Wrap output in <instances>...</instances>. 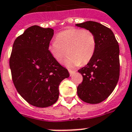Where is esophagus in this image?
<instances>
[{
  "label": "esophagus",
  "instance_id": "esophagus-1",
  "mask_svg": "<svg viewBox=\"0 0 132 132\" xmlns=\"http://www.w3.org/2000/svg\"><path fill=\"white\" fill-rule=\"evenodd\" d=\"M68 72H69V73H70V76H72V75L75 74V71H73V70H68Z\"/></svg>",
  "mask_w": 132,
  "mask_h": 132
}]
</instances>
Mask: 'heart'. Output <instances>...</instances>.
<instances>
[{"mask_svg":"<svg viewBox=\"0 0 132 132\" xmlns=\"http://www.w3.org/2000/svg\"><path fill=\"white\" fill-rule=\"evenodd\" d=\"M96 38L90 30L70 28L60 32L56 39L50 42L48 49L52 57L58 62H62L70 55L65 64L72 68L80 64H86L94 57L96 50Z\"/></svg>","mask_w":132,"mask_h":132,"instance_id":"1","label":"heart"}]
</instances>
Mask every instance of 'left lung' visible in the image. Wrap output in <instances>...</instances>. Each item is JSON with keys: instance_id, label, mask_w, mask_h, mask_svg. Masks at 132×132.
<instances>
[{"instance_id": "8db88e82", "label": "left lung", "mask_w": 132, "mask_h": 132, "mask_svg": "<svg viewBox=\"0 0 132 132\" xmlns=\"http://www.w3.org/2000/svg\"><path fill=\"white\" fill-rule=\"evenodd\" d=\"M76 26L93 32L97 42L94 57L78 70L83 81L77 87V94L84 102L99 103L110 95L119 81V44L112 31L98 22L87 21Z\"/></svg>"}]
</instances>
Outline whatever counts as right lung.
I'll return each mask as SVG.
<instances>
[{
  "label": "right lung",
  "mask_w": 132,
  "mask_h": 132,
  "mask_svg": "<svg viewBox=\"0 0 132 132\" xmlns=\"http://www.w3.org/2000/svg\"><path fill=\"white\" fill-rule=\"evenodd\" d=\"M53 29L30 27L15 40L9 58L14 86L29 104L46 108L59 97V86L69 77L68 70L54 59L48 47Z\"/></svg>",
  "instance_id": "obj_1"
}]
</instances>
